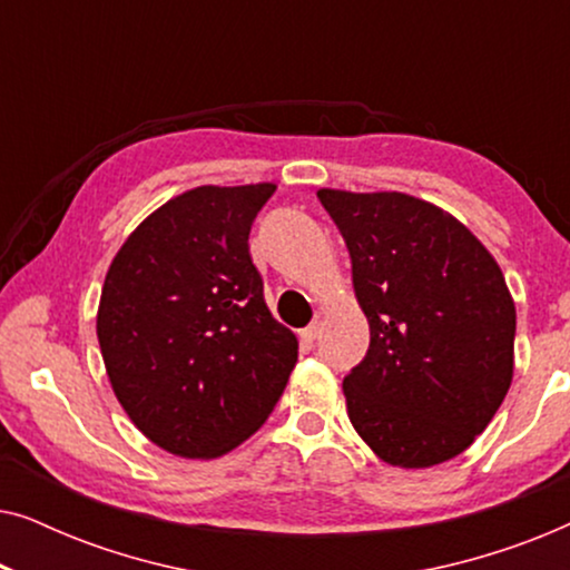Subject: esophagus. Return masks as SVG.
<instances>
[{
	"label": "esophagus",
	"instance_id": "1",
	"mask_svg": "<svg viewBox=\"0 0 570 570\" xmlns=\"http://www.w3.org/2000/svg\"><path fill=\"white\" fill-rule=\"evenodd\" d=\"M318 334H322V326L308 324L306 330H301V340L303 342H314V340H318Z\"/></svg>",
	"mask_w": 570,
	"mask_h": 570
}]
</instances>
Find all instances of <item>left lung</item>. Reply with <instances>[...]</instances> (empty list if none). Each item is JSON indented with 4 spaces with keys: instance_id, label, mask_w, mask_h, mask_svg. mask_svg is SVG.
<instances>
[{
    "instance_id": "left-lung-1",
    "label": "left lung",
    "mask_w": 570,
    "mask_h": 570,
    "mask_svg": "<svg viewBox=\"0 0 570 570\" xmlns=\"http://www.w3.org/2000/svg\"><path fill=\"white\" fill-rule=\"evenodd\" d=\"M353 262L368 353L345 376L350 423L386 464L433 466L485 431L513 376L517 308L456 217L400 191L322 189Z\"/></svg>"
}]
</instances>
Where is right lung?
<instances>
[{
    "label": "right lung",
    "instance_id": "right-lung-1",
    "mask_svg": "<svg viewBox=\"0 0 570 570\" xmlns=\"http://www.w3.org/2000/svg\"><path fill=\"white\" fill-rule=\"evenodd\" d=\"M272 194L275 184L178 194L108 267L98 342L114 394L176 456H223L259 431L298 361V340L269 314L248 254Z\"/></svg>",
    "mask_w": 570,
    "mask_h": 570
}]
</instances>
